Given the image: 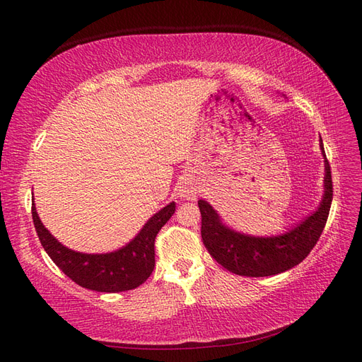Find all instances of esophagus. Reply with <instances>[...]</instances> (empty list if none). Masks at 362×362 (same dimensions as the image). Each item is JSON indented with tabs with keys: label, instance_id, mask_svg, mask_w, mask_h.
Wrapping results in <instances>:
<instances>
[{
	"label": "esophagus",
	"instance_id": "1",
	"mask_svg": "<svg viewBox=\"0 0 362 362\" xmlns=\"http://www.w3.org/2000/svg\"><path fill=\"white\" fill-rule=\"evenodd\" d=\"M178 196L182 199H187V201H193L196 198V189L193 185L187 184V182H182L180 187H178Z\"/></svg>",
	"mask_w": 362,
	"mask_h": 362
}]
</instances>
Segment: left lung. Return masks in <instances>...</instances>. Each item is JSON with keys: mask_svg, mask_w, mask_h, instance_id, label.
Segmentation results:
<instances>
[{"mask_svg": "<svg viewBox=\"0 0 362 362\" xmlns=\"http://www.w3.org/2000/svg\"><path fill=\"white\" fill-rule=\"evenodd\" d=\"M320 148L325 157V194L320 206L286 234L254 237L237 233L222 223L210 204L198 201L202 216V242L218 264L240 276L261 278L290 270L308 257L323 233L334 193L331 166L325 156L322 139Z\"/></svg>", "mask_w": 362, "mask_h": 362, "instance_id": "left-lung-1", "label": "left lung"}]
</instances>
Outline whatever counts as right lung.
<instances>
[{"mask_svg":"<svg viewBox=\"0 0 362 362\" xmlns=\"http://www.w3.org/2000/svg\"><path fill=\"white\" fill-rule=\"evenodd\" d=\"M173 213L175 202H170L149 218L134 240L115 252L81 254L57 242V238H54L40 222L35 202L31 205L36 233L51 259L64 275L80 287L103 293H119L137 288L151 276L156 266V237Z\"/></svg>","mask_w":362,"mask_h":362,"instance_id":"right-lung-1","label":"right lung"}]
</instances>
